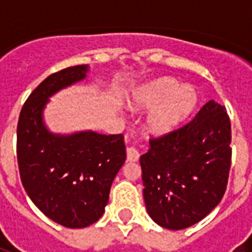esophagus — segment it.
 <instances>
[{"label": "esophagus", "instance_id": "obj_1", "mask_svg": "<svg viewBox=\"0 0 252 252\" xmlns=\"http://www.w3.org/2000/svg\"><path fill=\"white\" fill-rule=\"evenodd\" d=\"M138 158H140V153L137 152V149H134V148H128L126 149V161L137 162Z\"/></svg>", "mask_w": 252, "mask_h": 252}]
</instances>
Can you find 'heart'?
I'll return each mask as SVG.
<instances>
[{
	"mask_svg": "<svg viewBox=\"0 0 252 252\" xmlns=\"http://www.w3.org/2000/svg\"><path fill=\"white\" fill-rule=\"evenodd\" d=\"M136 112H148L145 130L152 137H163L187 122L200 103L199 91L192 85H180L172 77H159L138 85L126 99Z\"/></svg>",
	"mask_w": 252,
	"mask_h": 252,
	"instance_id": "heart-1",
	"label": "heart"
}]
</instances>
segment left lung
<instances>
[{
	"mask_svg": "<svg viewBox=\"0 0 252 252\" xmlns=\"http://www.w3.org/2000/svg\"><path fill=\"white\" fill-rule=\"evenodd\" d=\"M230 142V119L216 100L183 128L150 140L149 152L140 158L150 219L182 230L207 217L226 191Z\"/></svg>",
	"mask_w": 252,
	"mask_h": 252,
	"instance_id": "8db88e82",
	"label": "left lung"
}]
</instances>
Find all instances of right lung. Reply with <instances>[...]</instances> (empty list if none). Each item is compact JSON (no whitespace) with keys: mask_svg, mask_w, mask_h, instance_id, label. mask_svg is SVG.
Listing matches in <instances>:
<instances>
[{"mask_svg":"<svg viewBox=\"0 0 252 252\" xmlns=\"http://www.w3.org/2000/svg\"><path fill=\"white\" fill-rule=\"evenodd\" d=\"M89 70V65H77L47 77L26 100L17 128L18 166L27 195L48 219L70 229L102 217L126 158L123 134L53 133L45 124L49 98L86 80Z\"/></svg>","mask_w":252,"mask_h":252,"instance_id":"1","label":"right lung"}]
</instances>
